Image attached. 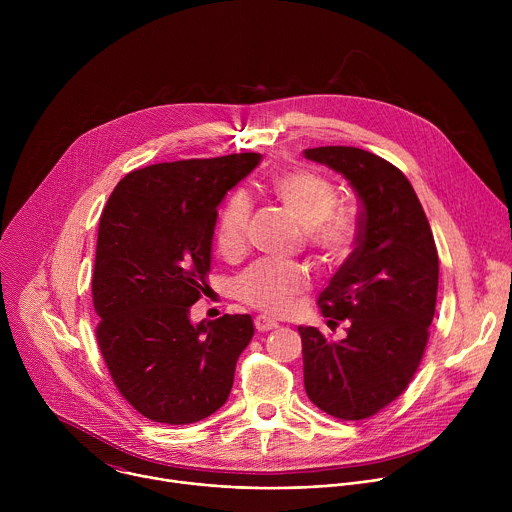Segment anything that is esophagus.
I'll return each instance as SVG.
<instances>
[{
	"label": "esophagus",
	"mask_w": 512,
	"mask_h": 512,
	"mask_svg": "<svg viewBox=\"0 0 512 512\" xmlns=\"http://www.w3.org/2000/svg\"><path fill=\"white\" fill-rule=\"evenodd\" d=\"M255 328H257L259 332H269V330L277 328V322L271 320V318H267V316H257V318H255Z\"/></svg>",
	"instance_id": "1"
}]
</instances>
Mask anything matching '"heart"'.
<instances>
[{
    "label": "heart",
    "instance_id": "b5f03b06",
    "mask_svg": "<svg viewBox=\"0 0 512 512\" xmlns=\"http://www.w3.org/2000/svg\"><path fill=\"white\" fill-rule=\"evenodd\" d=\"M269 186L277 200L302 223L304 239L314 257L328 267L348 259L358 237V223L350 208L338 204L336 186L308 170H281ZM251 198L233 192L218 214L216 247L225 259H237L247 247ZM308 287L306 271L291 261L261 259L235 279V296L269 316L289 314Z\"/></svg>",
    "mask_w": 512,
    "mask_h": 512
}]
</instances>
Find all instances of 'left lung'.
<instances>
[{
	"label": "left lung",
	"instance_id": "left-lung-1",
	"mask_svg": "<svg viewBox=\"0 0 512 512\" xmlns=\"http://www.w3.org/2000/svg\"><path fill=\"white\" fill-rule=\"evenodd\" d=\"M342 174L360 202L356 247L318 298L330 330L300 326L304 385L324 413L358 421L393 403L413 381L435 314L440 261L423 206L391 162L346 145L306 150Z\"/></svg>",
	"mask_w": 512,
	"mask_h": 512
}]
</instances>
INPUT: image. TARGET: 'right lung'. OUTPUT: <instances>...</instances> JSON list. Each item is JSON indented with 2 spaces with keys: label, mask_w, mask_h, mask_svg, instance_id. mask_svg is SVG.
<instances>
[{
  "label": "right lung",
  "mask_w": 512,
  "mask_h": 512,
  "mask_svg": "<svg viewBox=\"0 0 512 512\" xmlns=\"http://www.w3.org/2000/svg\"><path fill=\"white\" fill-rule=\"evenodd\" d=\"M259 154L180 160L129 172L99 221L95 334L121 397L168 425L200 421L229 399L249 314L192 324L208 287L216 206Z\"/></svg>",
  "instance_id": "right-lung-1"
}]
</instances>
